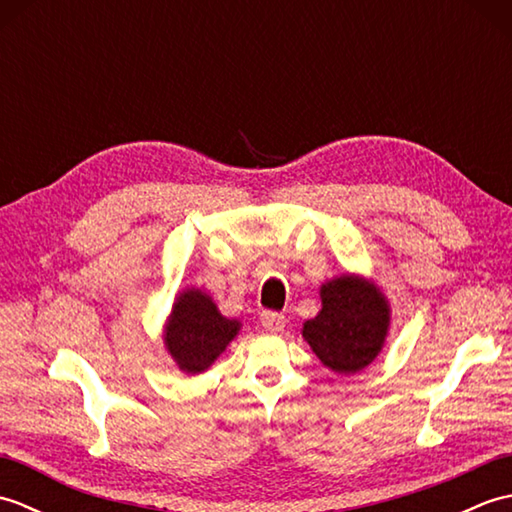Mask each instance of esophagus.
<instances>
[{"label": "esophagus", "mask_w": 512, "mask_h": 512, "mask_svg": "<svg viewBox=\"0 0 512 512\" xmlns=\"http://www.w3.org/2000/svg\"><path fill=\"white\" fill-rule=\"evenodd\" d=\"M259 319H262V325L268 332H281V330H284V325H286V317H284V314H279V312L264 310L262 317H259Z\"/></svg>", "instance_id": "1"}]
</instances>
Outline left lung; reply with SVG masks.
Here are the masks:
<instances>
[{
    "label": "left lung",
    "instance_id": "1",
    "mask_svg": "<svg viewBox=\"0 0 512 512\" xmlns=\"http://www.w3.org/2000/svg\"><path fill=\"white\" fill-rule=\"evenodd\" d=\"M321 310L303 323V339L334 374L361 372L383 352L391 308L374 279L345 273L321 284Z\"/></svg>",
    "mask_w": 512,
    "mask_h": 512
}]
</instances>
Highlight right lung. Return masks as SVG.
Returning <instances> with one entry per match:
<instances>
[{
    "label": "right lung",
    "mask_w": 512,
    "mask_h": 512,
    "mask_svg": "<svg viewBox=\"0 0 512 512\" xmlns=\"http://www.w3.org/2000/svg\"><path fill=\"white\" fill-rule=\"evenodd\" d=\"M239 330L242 323L226 319L211 295L200 288H184L173 299L162 341L180 372L195 376L217 361Z\"/></svg>",
    "instance_id": "1"
}]
</instances>
